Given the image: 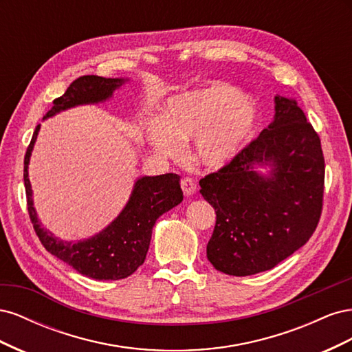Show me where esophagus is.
I'll return each instance as SVG.
<instances>
[{
	"label": "esophagus",
	"mask_w": 352,
	"mask_h": 352,
	"mask_svg": "<svg viewBox=\"0 0 352 352\" xmlns=\"http://www.w3.org/2000/svg\"><path fill=\"white\" fill-rule=\"evenodd\" d=\"M180 186H182L184 194L188 197L192 195L197 190V185L194 182V179H190V177H184L182 180H180Z\"/></svg>",
	"instance_id": "1"
}]
</instances>
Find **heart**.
<instances>
[{"label":"heart","mask_w":352,"mask_h":352,"mask_svg":"<svg viewBox=\"0 0 352 352\" xmlns=\"http://www.w3.org/2000/svg\"><path fill=\"white\" fill-rule=\"evenodd\" d=\"M257 110L228 85L214 83L170 98L160 123L146 127V141L166 157L182 153L180 142L194 140L201 164L219 168L228 164L251 138Z\"/></svg>","instance_id":"heart-1"}]
</instances>
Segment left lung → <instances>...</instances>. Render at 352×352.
Listing matches in <instances>:
<instances>
[{
    "mask_svg": "<svg viewBox=\"0 0 352 352\" xmlns=\"http://www.w3.org/2000/svg\"><path fill=\"white\" fill-rule=\"evenodd\" d=\"M274 120L230 160L199 180L216 210L207 258L219 272L250 276L273 269L314 233L323 208L320 138L292 98L276 95ZM270 165L271 175L254 170Z\"/></svg>",
    "mask_w": 352,
    "mask_h": 352,
    "instance_id": "left-lung-1",
    "label": "left lung"
}]
</instances>
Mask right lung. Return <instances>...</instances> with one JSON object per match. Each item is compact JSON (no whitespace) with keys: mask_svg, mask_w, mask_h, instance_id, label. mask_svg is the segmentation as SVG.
Instances as JSON below:
<instances>
[{"mask_svg":"<svg viewBox=\"0 0 352 352\" xmlns=\"http://www.w3.org/2000/svg\"><path fill=\"white\" fill-rule=\"evenodd\" d=\"M123 83L124 79L119 78H102L95 74L80 76L70 83L61 97L52 101V107L44 119L80 104L109 100L113 91L120 88ZM39 127L41 124L36 126L25 155L23 180L29 217L41 243L48 252L88 278L97 280L127 278L145 261L155 220L182 202L184 192L179 184L180 177L175 173H166L138 179L126 207L110 226L89 239L79 242L61 241L41 226L32 201L28 166Z\"/></svg>","mask_w":352,"mask_h":352,"instance_id":"obj_1","label":"right lung"}]
</instances>
